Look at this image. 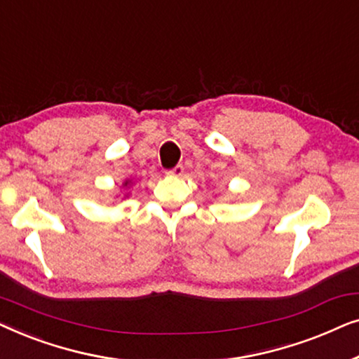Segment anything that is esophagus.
<instances>
[{"mask_svg": "<svg viewBox=\"0 0 359 359\" xmlns=\"http://www.w3.org/2000/svg\"><path fill=\"white\" fill-rule=\"evenodd\" d=\"M183 173H184V166L183 165H176L175 168L166 171V175H170V176H181Z\"/></svg>", "mask_w": 359, "mask_h": 359, "instance_id": "esophagus-1", "label": "esophagus"}]
</instances>
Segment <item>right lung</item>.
<instances>
[{"label":"right lung","instance_id":"1","mask_svg":"<svg viewBox=\"0 0 359 359\" xmlns=\"http://www.w3.org/2000/svg\"><path fill=\"white\" fill-rule=\"evenodd\" d=\"M126 184H127V183H126Z\"/></svg>","mask_w":359,"mask_h":359}]
</instances>
